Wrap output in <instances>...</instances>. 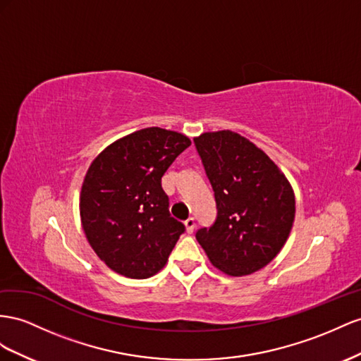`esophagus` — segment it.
Here are the masks:
<instances>
[{
	"mask_svg": "<svg viewBox=\"0 0 361 361\" xmlns=\"http://www.w3.org/2000/svg\"><path fill=\"white\" fill-rule=\"evenodd\" d=\"M185 228H187L188 233H192V231L196 229V219L190 217L188 220H185Z\"/></svg>",
	"mask_w": 361,
	"mask_h": 361,
	"instance_id": "1",
	"label": "esophagus"
}]
</instances>
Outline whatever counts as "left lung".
Returning <instances> with one entry per match:
<instances>
[{"mask_svg":"<svg viewBox=\"0 0 361 361\" xmlns=\"http://www.w3.org/2000/svg\"><path fill=\"white\" fill-rule=\"evenodd\" d=\"M194 145L217 207L216 221L196 238L217 269L250 275L286 245L296 211L293 190L275 162L235 132L202 133Z\"/></svg>","mask_w":361,"mask_h":361,"instance_id":"obj_1","label":"left lung"}]
</instances>
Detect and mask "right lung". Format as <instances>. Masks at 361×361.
Instances as JSON below:
<instances>
[{"instance_id": "right-lung-1", "label": "right lung", "mask_w": 361, "mask_h": 361, "mask_svg": "<svg viewBox=\"0 0 361 361\" xmlns=\"http://www.w3.org/2000/svg\"><path fill=\"white\" fill-rule=\"evenodd\" d=\"M190 145L182 133L147 128L115 141L91 164L80 192L82 226L116 274L133 279L158 274L185 232L170 216L161 179Z\"/></svg>"}]
</instances>
